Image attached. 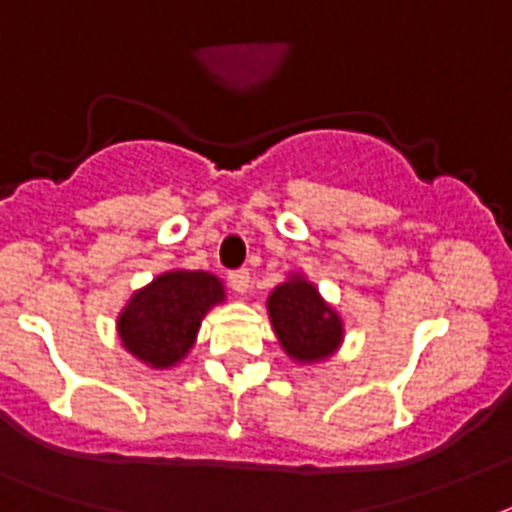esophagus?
<instances>
[{
	"label": "esophagus",
	"mask_w": 512,
	"mask_h": 512,
	"mask_svg": "<svg viewBox=\"0 0 512 512\" xmlns=\"http://www.w3.org/2000/svg\"><path fill=\"white\" fill-rule=\"evenodd\" d=\"M228 284L234 289L236 294H247L252 281H249V270H234V273H228Z\"/></svg>",
	"instance_id": "34e87169"
}]
</instances>
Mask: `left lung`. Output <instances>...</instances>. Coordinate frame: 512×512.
<instances>
[{
  "label": "left lung",
  "instance_id": "8db88e82",
  "mask_svg": "<svg viewBox=\"0 0 512 512\" xmlns=\"http://www.w3.org/2000/svg\"><path fill=\"white\" fill-rule=\"evenodd\" d=\"M268 315L284 352L297 363H321L342 347V315L302 273H292L268 294Z\"/></svg>",
  "mask_w": 512,
  "mask_h": 512
}]
</instances>
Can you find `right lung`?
<instances>
[{
  "label": "right lung",
  "instance_id": "add662e5",
  "mask_svg": "<svg viewBox=\"0 0 512 512\" xmlns=\"http://www.w3.org/2000/svg\"><path fill=\"white\" fill-rule=\"evenodd\" d=\"M223 299V281L207 270L160 273L120 310V342L149 368H173L197 342L202 318Z\"/></svg>",
  "mask_w": 512,
  "mask_h": 512
}]
</instances>
